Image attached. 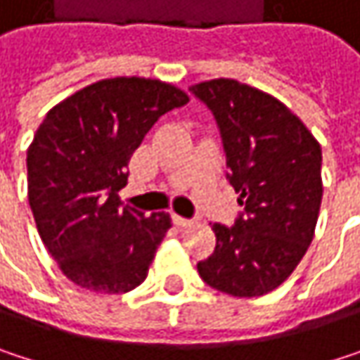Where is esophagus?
I'll return each mask as SVG.
<instances>
[{"label": "esophagus", "instance_id": "1", "mask_svg": "<svg viewBox=\"0 0 360 360\" xmlns=\"http://www.w3.org/2000/svg\"><path fill=\"white\" fill-rule=\"evenodd\" d=\"M173 223H175L177 227H189L193 221H191V219H185V217H179V214H173Z\"/></svg>", "mask_w": 360, "mask_h": 360}]
</instances>
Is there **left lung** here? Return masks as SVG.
<instances>
[{
    "mask_svg": "<svg viewBox=\"0 0 360 360\" xmlns=\"http://www.w3.org/2000/svg\"><path fill=\"white\" fill-rule=\"evenodd\" d=\"M212 112L227 179L240 193L233 225L214 223V252L198 262L214 290L252 298L281 285L313 242L321 208V146L279 100L233 79L189 87Z\"/></svg>",
    "mask_w": 360,
    "mask_h": 360,
    "instance_id": "obj_1",
    "label": "left lung"
}]
</instances>
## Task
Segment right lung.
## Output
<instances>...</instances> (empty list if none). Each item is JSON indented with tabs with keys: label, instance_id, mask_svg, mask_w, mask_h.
<instances>
[{
	"label": "right lung",
	"instance_id": "right-lung-1",
	"mask_svg": "<svg viewBox=\"0 0 360 360\" xmlns=\"http://www.w3.org/2000/svg\"><path fill=\"white\" fill-rule=\"evenodd\" d=\"M187 102L173 85L116 77L47 112L27 152L29 204L45 248L72 283L122 294L148 277L171 217L122 206L118 191L146 133Z\"/></svg>",
	"mask_w": 360,
	"mask_h": 360
}]
</instances>
